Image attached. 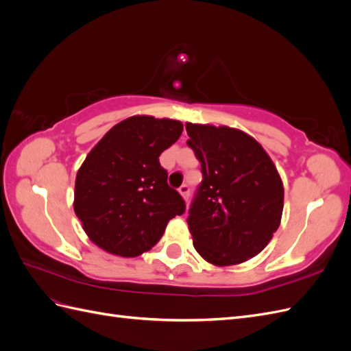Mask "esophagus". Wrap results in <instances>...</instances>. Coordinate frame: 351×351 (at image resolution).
Wrapping results in <instances>:
<instances>
[{
  "label": "esophagus",
  "instance_id": "obj_1",
  "mask_svg": "<svg viewBox=\"0 0 351 351\" xmlns=\"http://www.w3.org/2000/svg\"><path fill=\"white\" fill-rule=\"evenodd\" d=\"M178 192H180V195H182L184 199H187L189 195H190V187H189L187 184L180 186V187H178Z\"/></svg>",
  "mask_w": 351,
  "mask_h": 351
}]
</instances>
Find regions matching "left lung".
I'll list each match as a JSON object with an SVG mask.
<instances>
[{"label":"left lung","instance_id":"obj_1","mask_svg":"<svg viewBox=\"0 0 351 351\" xmlns=\"http://www.w3.org/2000/svg\"><path fill=\"white\" fill-rule=\"evenodd\" d=\"M186 130L204 177L187 218L193 246L217 267L246 262L280 227L284 187L277 168L241 130L193 123Z\"/></svg>","mask_w":351,"mask_h":351}]
</instances>
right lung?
<instances>
[{"label": "right lung", "mask_w": 351, "mask_h": 351, "mask_svg": "<svg viewBox=\"0 0 351 351\" xmlns=\"http://www.w3.org/2000/svg\"><path fill=\"white\" fill-rule=\"evenodd\" d=\"M177 120L134 115L115 124L88 154L74 186V212L105 252L139 256L162 237L186 204L167 183L161 155L182 136Z\"/></svg>", "instance_id": "obj_1"}]
</instances>
